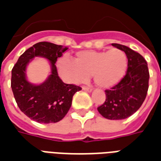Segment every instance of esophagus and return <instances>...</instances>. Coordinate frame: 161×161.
Returning <instances> with one entry per match:
<instances>
[{
  "label": "esophagus",
  "mask_w": 161,
  "mask_h": 161,
  "mask_svg": "<svg viewBox=\"0 0 161 161\" xmlns=\"http://www.w3.org/2000/svg\"><path fill=\"white\" fill-rule=\"evenodd\" d=\"M83 89L86 92H92L93 91V88H88V87H86V86H83Z\"/></svg>",
  "instance_id": "34e87169"
}]
</instances>
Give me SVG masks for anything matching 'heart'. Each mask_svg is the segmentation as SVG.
Returning <instances> with one entry per match:
<instances>
[{
	"label": "heart",
	"mask_w": 161,
	"mask_h": 161,
	"mask_svg": "<svg viewBox=\"0 0 161 161\" xmlns=\"http://www.w3.org/2000/svg\"><path fill=\"white\" fill-rule=\"evenodd\" d=\"M128 67V58L119 48L103 51H80L74 61L63 58L58 62L61 76L70 83L87 80L93 74L94 82L101 88H111L124 78Z\"/></svg>",
	"instance_id": "obj_1"
}]
</instances>
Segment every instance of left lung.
<instances>
[{
    "label": "left lung",
    "mask_w": 161,
    "mask_h": 161,
    "mask_svg": "<svg viewBox=\"0 0 161 161\" xmlns=\"http://www.w3.org/2000/svg\"><path fill=\"white\" fill-rule=\"evenodd\" d=\"M112 46L127 55V72L119 83L105 90V102L98 107V111L108 119H124L135 114L144 103L150 73L146 61L140 53L124 45L112 43Z\"/></svg>",
    "instance_id": "left-lung-1"
}]
</instances>
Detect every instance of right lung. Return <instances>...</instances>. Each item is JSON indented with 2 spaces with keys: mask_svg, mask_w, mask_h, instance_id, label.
<instances>
[{
  "mask_svg": "<svg viewBox=\"0 0 161 161\" xmlns=\"http://www.w3.org/2000/svg\"><path fill=\"white\" fill-rule=\"evenodd\" d=\"M68 47L41 42L20 56L11 70V87L14 98L22 113L42 124L57 123L65 117L72 105L74 93L82 88L67 84L58 76L55 63ZM35 56L47 58L51 63V74L44 83L34 86L26 79V66Z\"/></svg>",
  "mask_w": 161,
  "mask_h": 161,
  "instance_id": "1",
  "label": "right lung"
}]
</instances>
